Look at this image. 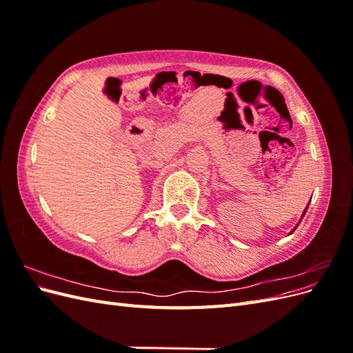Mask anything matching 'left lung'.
I'll use <instances>...</instances> for the list:
<instances>
[{"label": "left lung", "mask_w": 353, "mask_h": 353, "mask_svg": "<svg viewBox=\"0 0 353 353\" xmlns=\"http://www.w3.org/2000/svg\"><path fill=\"white\" fill-rule=\"evenodd\" d=\"M309 203H311V200H309ZM309 203H307V206H309ZM307 206H306V208H305V210H303V215H302V218L305 216V213H306V210H307ZM302 218H301V221H302ZM301 221H299V223H301ZM299 223H297V225L294 227V230L299 227ZM294 230H293V231H294ZM293 231H292V232H293ZM292 232H290V234H292Z\"/></svg>", "instance_id": "8db88e82"}]
</instances>
